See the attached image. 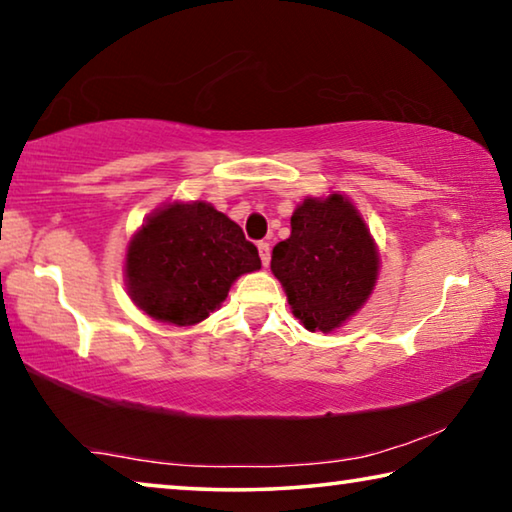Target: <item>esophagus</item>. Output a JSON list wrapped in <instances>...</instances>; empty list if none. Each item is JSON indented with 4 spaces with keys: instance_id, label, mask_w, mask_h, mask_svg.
Instances as JSON below:
<instances>
[{
    "instance_id": "34e87169",
    "label": "esophagus",
    "mask_w": 512,
    "mask_h": 512,
    "mask_svg": "<svg viewBox=\"0 0 512 512\" xmlns=\"http://www.w3.org/2000/svg\"><path fill=\"white\" fill-rule=\"evenodd\" d=\"M257 250H259V257H262V264L268 266V262H271V244H268V241H259Z\"/></svg>"
}]
</instances>
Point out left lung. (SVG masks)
Instances as JSON below:
<instances>
[{"label": "left lung", "instance_id": "1", "mask_svg": "<svg viewBox=\"0 0 512 512\" xmlns=\"http://www.w3.org/2000/svg\"><path fill=\"white\" fill-rule=\"evenodd\" d=\"M377 248L354 205L341 194L307 198L291 216V237L273 248L271 271L293 316L309 332H332L368 300Z\"/></svg>", "mask_w": 512, "mask_h": 512}]
</instances>
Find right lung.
I'll return each mask as SVG.
<instances>
[{
    "instance_id": "add662e5",
    "label": "right lung",
    "mask_w": 512,
    "mask_h": 512,
    "mask_svg": "<svg viewBox=\"0 0 512 512\" xmlns=\"http://www.w3.org/2000/svg\"><path fill=\"white\" fill-rule=\"evenodd\" d=\"M262 268L255 244L207 203L155 212L126 253L128 291L151 318L196 325L228 296L239 275Z\"/></svg>"
}]
</instances>
